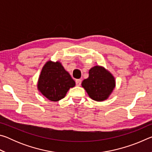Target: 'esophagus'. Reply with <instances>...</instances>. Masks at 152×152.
<instances>
[{
  "mask_svg": "<svg viewBox=\"0 0 152 152\" xmlns=\"http://www.w3.org/2000/svg\"><path fill=\"white\" fill-rule=\"evenodd\" d=\"M82 83V80L80 79H78L76 80V84L77 86H80V84Z\"/></svg>",
  "mask_w": 152,
  "mask_h": 152,
  "instance_id": "obj_1",
  "label": "esophagus"
}]
</instances>
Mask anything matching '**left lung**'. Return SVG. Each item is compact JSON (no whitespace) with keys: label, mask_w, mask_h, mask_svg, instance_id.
I'll return each instance as SVG.
<instances>
[{"label":"left lung","mask_w":152,"mask_h":152,"mask_svg":"<svg viewBox=\"0 0 152 152\" xmlns=\"http://www.w3.org/2000/svg\"><path fill=\"white\" fill-rule=\"evenodd\" d=\"M92 99L102 101L107 99L115 86V78L102 67L96 66L89 70V76L82 82Z\"/></svg>","instance_id":"obj_1"}]
</instances>
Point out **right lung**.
<instances>
[{"label": "right lung", "mask_w": 152, "mask_h": 152, "mask_svg": "<svg viewBox=\"0 0 152 152\" xmlns=\"http://www.w3.org/2000/svg\"><path fill=\"white\" fill-rule=\"evenodd\" d=\"M74 86L75 82L61 64L51 61L43 66L37 85L42 94L51 101L63 99L70 88Z\"/></svg>", "instance_id": "obj_1"}]
</instances>
